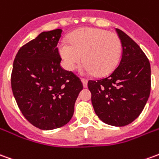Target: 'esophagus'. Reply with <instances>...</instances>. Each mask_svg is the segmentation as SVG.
Instances as JSON below:
<instances>
[{
  "label": "esophagus",
  "mask_w": 159,
  "mask_h": 159,
  "mask_svg": "<svg viewBox=\"0 0 159 159\" xmlns=\"http://www.w3.org/2000/svg\"><path fill=\"white\" fill-rule=\"evenodd\" d=\"M81 80H82V83H83V87H84V88L87 87V85H88V80H87V79H85V78H81Z\"/></svg>",
  "instance_id": "1"
}]
</instances>
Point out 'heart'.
Here are the masks:
<instances>
[{"mask_svg":"<svg viewBox=\"0 0 159 159\" xmlns=\"http://www.w3.org/2000/svg\"><path fill=\"white\" fill-rule=\"evenodd\" d=\"M67 40L59 45L58 52L69 70H73L83 58V73L103 76L116 67L121 55L119 36L106 30L85 27L70 33Z\"/></svg>","mask_w":159,"mask_h":159,"instance_id":"b5f03b06","label":"heart"}]
</instances>
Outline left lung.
<instances>
[{
  "instance_id": "obj_1",
  "label": "left lung",
  "mask_w": 159,
  "mask_h": 159,
  "mask_svg": "<svg viewBox=\"0 0 159 159\" xmlns=\"http://www.w3.org/2000/svg\"><path fill=\"white\" fill-rule=\"evenodd\" d=\"M121 41L122 56L109 76L89 80L88 88L95 114L104 123L128 125L144 109L151 92V66L141 48L116 28Z\"/></svg>"
}]
</instances>
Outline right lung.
<instances>
[{"instance_id":"right-lung-1","label":"right lung","mask_w":159,"mask_h":159,"mask_svg":"<svg viewBox=\"0 0 159 159\" xmlns=\"http://www.w3.org/2000/svg\"><path fill=\"white\" fill-rule=\"evenodd\" d=\"M62 30L43 32L20 48L11 74L17 105L28 121L42 130L68 123L83 83L60 66L58 48Z\"/></svg>"}]
</instances>
